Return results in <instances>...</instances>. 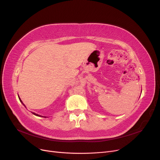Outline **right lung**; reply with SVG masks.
I'll list each match as a JSON object with an SVG mask.
<instances>
[{
    "mask_svg": "<svg viewBox=\"0 0 160 160\" xmlns=\"http://www.w3.org/2000/svg\"><path fill=\"white\" fill-rule=\"evenodd\" d=\"M18 98H19V100H20V101H21V102L23 104V103H22V101H21V98H19V97H18ZM24 105V104H23ZM24 106H25V105H24ZM32 114H34V115H37V116H38V117H42V116H41V115H38V114H36V113H33V112H32ZM43 118H46V117H43Z\"/></svg>",
    "mask_w": 160,
    "mask_h": 160,
    "instance_id": "right-lung-1",
    "label": "right lung"
}]
</instances>
